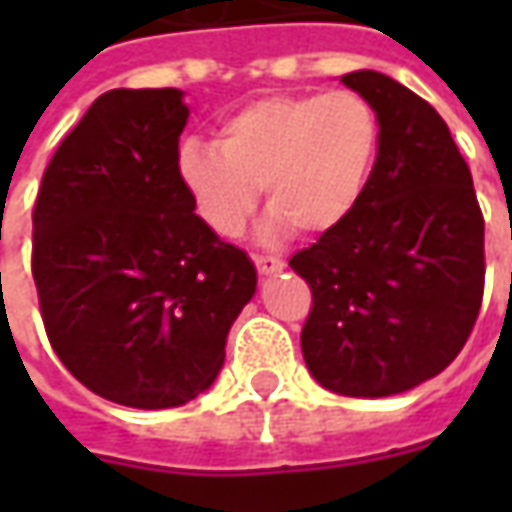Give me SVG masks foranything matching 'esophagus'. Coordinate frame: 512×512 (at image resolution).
Here are the masks:
<instances>
[{
	"label": "esophagus",
	"instance_id": "1",
	"mask_svg": "<svg viewBox=\"0 0 512 512\" xmlns=\"http://www.w3.org/2000/svg\"><path fill=\"white\" fill-rule=\"evenodd\" d=\"M255 266L260 274H277L285 268V260H279L274 255H255Z\"/></svg>",
	"mask_w": 512,
	"mask_h": 512
}]
</instances>
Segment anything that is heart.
I'll use <instances>...</instances> for the list:
<instances>
[{
  "label": "heart",
  "instance_id": "1",
  "mask_svg": "<svg viewBox=\"0 0 512 512\" xmlns=\"http://www.w3.org/2000/svg\"><path fill=\"white\" fill-rule=\"evenodd\" d=\"M216 145L183 142L178 175L213 233L233 238L263 186V238L290 227L332 233L354 213L378 156V117L362 95H268L219 126Z\"/></svg>",
  "mask_w": 512,
  "mask_h": 512
}]
</instances>
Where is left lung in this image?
Listing matches in <instances>:
<instances>
[{
	"mask_svg": "<svg viewBox=\"0 0 512 512\" xmlns=\"http://www.w3.org/2000/svg\"><path fill=\"white\" fill-rule=\"evenodd\" d=\"M378 117V156L354 213L290 257L312 290L301 351L315 381L386 397L439 376L483 304L485 222L441 115L395 79L345 73Z\"/></svg>",
	"mask_w": 512,
	"mask_h": 512,
	"instance_id": "1",
	"label": "left lung"
}]
</instances>
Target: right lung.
<instances>
[{
    "mask_svg": "<svg viewBox=\"0 0 512 512\" xmlns=\"http://www.w3.org/2000/svg\"><path fill=\"white\" fill-rule=\"evenodd\" d=\"M175 87L109 90L51 156L32 211V277L60 362L131 408L183 406L224 365L257 271L194 213L178 175Z\"/></svg>",
    "mask_w": 512,
    "mask_h": 512,
    "instance_id": "1",
    "label": "right lung"
}]
</instances>
